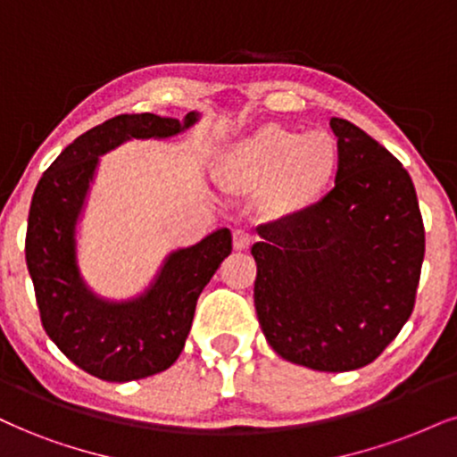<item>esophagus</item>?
Wrapping results in <instances>:
<instances>
[{
    "label": "esophagus",
    "mask_w": 457,
    "mask_h": 457,
    "mask_svg": "<svg viewBox=\"0 0 457 457\" xmlns=\"http://www.w3.org/2000/svg\"><path fill=\"white\" fill-rule=\"evenodd\" d=\"M250 244H252V233H250V230H245V228L235 230V233H233L235 250H247V247H250Z\"/></svg>",
    "instance_id": "esophagus-1"
}]
</instances>
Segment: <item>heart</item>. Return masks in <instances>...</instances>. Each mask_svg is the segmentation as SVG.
Masks as SVG:
<instances>
[{"label": "heart", "mask_w": 457, "mask_h": 457, "mask_svg": "<svg viewBox=\"0 0 457 457\" xmlns=\"http://www.w3.org/2000/svg\"><path fill=\"white\" fill-rule=\"evenodd\" d=\"M339 169V144L326 131L298 133L261 127L235 142L220 161V176L239 193L267 190L275 213L305 212L322 199Z\"/></svg>", "instance_id": "b5f03b06"}]
</instances>
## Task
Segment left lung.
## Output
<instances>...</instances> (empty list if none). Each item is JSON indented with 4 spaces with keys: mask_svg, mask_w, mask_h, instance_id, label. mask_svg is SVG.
<instances>
[{
    "mask_svg": "<svg viewBox=\"0 0 457 457\" xmlns=\"http://www.w3.org/2000/svg\"><path fill=\"white\" fill-rule=\"evenodd\" d=\"M335 188L261 224L254 305L269 345L326 373L370 364L396 339L418 295L426 235L407 169L362 129L330 118Z\"/></svg>",
    "mask_w": 457,
    "mask_h": 457,
    "instance_id": "obj_1",
    "label": "left lung"
}]
</instances>
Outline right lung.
<instances>
[{"mask_svg": "<svg viewBox=\"0 0 457 457\" xmlns=\"http://www.w3.org/2000/svg\"><path fill=\"white\" fill-rule=\"evenodd\" d=\"M120 114L73 139L39 178L27 222L25 258L39 318L54 345L104 381H133L176 362L193 326L196 298L233 250L228 228L171 252L154 284L133 301H104L87 288L76 261V224L99 156L127 139L171 137L196 122Z\"/></svg>", "mask_w": 457, "mask_h": 457, "instance_id": "1", "label": "right lung"}]
</instances>
